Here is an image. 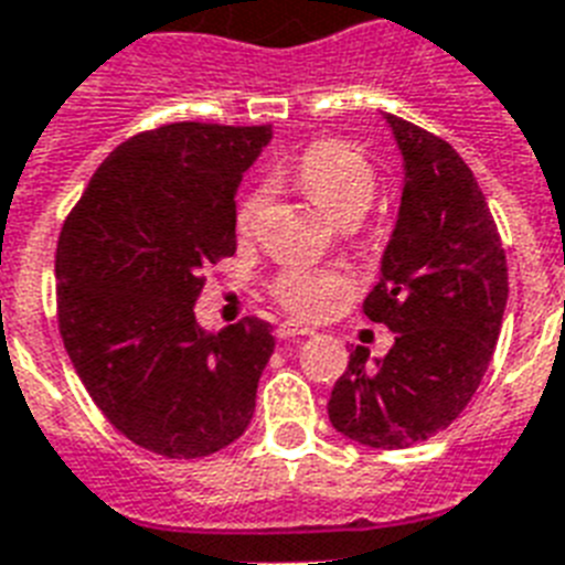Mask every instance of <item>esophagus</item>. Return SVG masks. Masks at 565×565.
<instances>
[{"mask_svg": "<svg viewBox=\"0 0 565 565\" xmlns=\"http://www.w3.org/2000/svg\"><path fill=\"white\" fill-rule=\"evenodd\" d=\"M310 333H313V328H307V324H301V322H292V319L281 322V324H278V330H275V337H278V339L310 337Z\"/></svg>", "mask_w": 565, "mask_h": 565, "instance_id": "esophagus-1", "label": "esophagus"}]
</instances>
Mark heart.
<instances>
[{
  "label": "heart",
  "mask_w": 565,
  "mask_h": 565,
  "mask_svg": "<svg viewBox=\"0 0 565 565\" xmlns=\"http://www.w3.org/2000/svg\"><path fill=\"white\" fill-rule=\"evenodd\" d=\"M296 185L313 200L324 214L339 223H356L365 217L377 196V168L360 148L339 139H319L301 150L290 168ZM267 185H255L237 205L235 223L241 235H252L267 205ZM275 301H281L290 313L301 319H319L345 296V278L333 269L284 267L269 284Z\"/></svg>",
  "instance_id": "1"
}]
</instances>
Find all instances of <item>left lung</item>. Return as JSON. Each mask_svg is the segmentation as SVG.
Listing matches in <instances>:
<instances>
[{
	"label": "left lung",
	"mask_w": 565,
	"mask_h": 565,
	"mask_svg": "<svg viewBox=\"0 0 565 565\" xmlns=\"http://www.w3.org/2000/svg\"><path fill=\"white\" fill-rule=\"evenodd\" d=\"M403 153L401 214L365 316L386 324L383 360L351 351L330 392L337 433L374 449H406L447 429L473 401L508 301L502 237L473 171L444 139L386 116Z\"/></svg>",
	"instance_id": "8db88e82"
}]
</instances>
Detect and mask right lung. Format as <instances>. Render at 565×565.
<instances>
[{
	"instance_id": "add662e5",
	"label": "right lung",
	"mask_w": 565,
	"mask_h": 565,
	"mask_svg": "<svg viewBox=\"0 0 565 565\" xmlns=\"http://www.w3.org/2000/svg\"><path fill=\"white\" fill-rule=\"evenodd\" d=\"M273 127L177 121L118 145L60 228L57 324L104 417L164 458L237 441L273 356L269 322L205 333V269L235 255V191Z\"/></svg>"
}]
</instances>
